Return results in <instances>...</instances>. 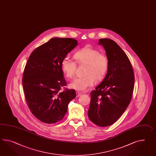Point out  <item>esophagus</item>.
Returning <instances> with one entry per match:
<instances>
[{
    "instance_id": "esophagus-1",
    "label": "esophagus",
    "mask_w": 156,
    "mask_h": 156,
    "mask_svg": "<svg viewBox=\"0 0 156 156\" xmlns=\"http://www.w3.org/2000/svg\"><path fill=\"white\" fill-rule=\"evenodd\" d=\"M76 96L77 97H79L80 95H81V93L80 92L77 91L76 92Z\"/></svg>"
}]
</instances>
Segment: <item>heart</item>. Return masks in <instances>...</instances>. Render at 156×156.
<instances>
[{
    "label": "heart",
    "mask_w": 156,
    "mask_h": 156,
    "mask_svg": "<svg viewBox=\"0 0 156 156\" xmlns=\"http://www.w3.org/2000/svg\"><path fill=\"white\" fill-rule=\"evenodd\" d=\"M74 58L79 65H87L84 75L70 84V87L80 91H86L92 87L96 80H101L106 75L109 69V60L107 55L99 50L84 47L76 51ZM76 62L68 57H65L61 62V69L66 77L73 79L76 72Z\"/></svg>",
    "instance_id": "obj_1"
}]
</instances>
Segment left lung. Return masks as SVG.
<instances>
[{"label": "left lung", "instance_id": "1", "mask_svg": "<svg viewBox=\"0 0 156 156\" xmlns=\"http://www.w3.org/2000/svg\"><path fill=\"white\" fill-rule=\"evenodd\" d=\"M109 65L103 82L91 92L88 118L100 127L112 125L122 115L132 99L134 72L129 57L114 41L100 39Z\"/></svg>", "mask_w": 156, "mask_h": 156}]
</instances>
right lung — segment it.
I'll return each mask as SVG.
<instances>
[{
  "mask_svg": "<svg viewBox=\"0 0 156 156\" xmlns=\"http://www.w3.org/2000/svg\"><path fill=\"white\" fill-rule=\"evenodd\" d=\"M77 44L73 38H52L35 49L27 60L23 77L25 98L31 113L42 122L60 121L76 97L75 90L65 87L61 62Z\"/></svg>",
  "mask_w": 156,
  "mask_h": 156,
  "instance_id": "obj_1",
  "label": "right lung"
}]
</instances>
